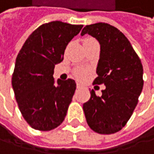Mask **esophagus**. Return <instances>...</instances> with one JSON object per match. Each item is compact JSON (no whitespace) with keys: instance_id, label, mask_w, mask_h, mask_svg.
<instances>
[{"instance_id":"obj_1","label":"esophagus","mask_w":154,"mask_h":154,"mask_svg":"<svg viewBox=\"0 0 154 154\" xmlns=\"http://www.w3.org/2000/svg\"><path fill=\"white\" fill-rule=\"evenodd\" d=\"M82 87H83V85H81V84L77 83V88H78V89H80V88H82Z\"/></svg>"}]
</instances>
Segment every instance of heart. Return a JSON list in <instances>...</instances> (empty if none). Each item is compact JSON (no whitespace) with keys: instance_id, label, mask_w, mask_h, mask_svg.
Segmentation results:
<instances>
[{"instance_id":"b5f03b06","label":"heart","mask_w":154,"mask_h":154,"mask_svg":"<svg viewBox=\"0 0 154 154\" xmlns=\"http://www.w3.org/2000/svg\"><path fill=\"white\" fill-rule=\"evenodd\" d=\"M75 76L78 78V79H83L85 78L86 76V70L83 68H78L75 70Z\"/></svg>"}]
</instances>
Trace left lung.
I'll use <instances>...</instances> for the list:
<instances>
[{"label": "left lung", "mask_w": 154, "mask_h": 154, "mask_svg": "<svg viewBox=\"0 0 154 154\" xmlns=\"http://www.w3.org/2000/svg\"><path fill=\"white\" fill-rule=\"evenodd\" d=\"M89 34L100 44L94 84H104L100 97L91 90L83 105L89 126L100 134L120 131L130 119L143 89V66L130 42L108 23L86 25L81 35Z\"/></svg>", "instance_id": "1"}]
</instances>
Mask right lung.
<instances>
[{"instance_id": "1", "label": "right lung", "mask_w": 154, "mask_h": 154, "mask_svg": "<svg viewBox=\"0 0 154 154\" xmlns=\"http://www.w3.org/2000/svg\"><path fill=\"white\" fill-rule=\"evenodd\" d=\"M83 25L60 21L38 27L17 55L12 86L21 113L32 128L50 131L63 121L76 91V82L53 77L55 65Z\"/></svg>"}]
</instances>
